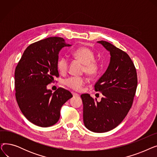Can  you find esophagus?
Returning <instances> with one entry per match:
<instances>
[{
	"label": "esophagus",
	"mask_w": 157,
	"mask_h": 157,
	"mask_svg": "<svg viewBox=\"0 0 157 157\" xmlns=\"http://www.w3.org/2000/svg\"><path fill=\"white\" fill-rule=\"evenodd\" d=\"M72 94L73 95V97H77V96H79V95L76 94V93H74V92H72Z\"/></svg>",
	"instance_id": "1"
}]
</instances>
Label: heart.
Instances as JSON below:
<instances>
[{
	"instance_id": "b5f03b06",
	"label": "heart",
	"mask_w": 157,
	"mask_h": 157,
	"mask_svg": "<svg viewBox=\"0 0 157 157\" xmlns=\"http://www.w3.org/2000/svg\"><path fill=\"white\" fill-rule=\"evenodd\" d=\"M73 57L79 60L84 64L83 71L89 76H94L98 71V64L94 60L95 56L94 52L86 47H80L74 51L72 53ZM69 62L66 57H60L57 62L58 69L61 73H65L68 69ZM86 83V79L80 76H74L66 79L64 81L65 85L69 88L79 91Z\"/></svg>"
}]
</instances>
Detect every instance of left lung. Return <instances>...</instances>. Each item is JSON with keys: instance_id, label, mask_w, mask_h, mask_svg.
<instances>
[{"instance_id": "left-lung-1", "label": "left lung", "mask_w": 157, "mask_h": 157, "mask_svg": "<svg viewBox=\"0 0 157 157\" xmlns=\"http://www.w3.org/2000/svg\"><path fill=\"white\" fill-rule=\"evenodd\" d=\"M110 53L108 68L95 85L103 95L101 101L82 94L83 122L89 130L102 133L117 127L127 116L135 96L137 77L135 66L127 53L104 40L97 41Z\"/></svg>"}]
</instances>
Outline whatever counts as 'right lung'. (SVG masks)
Here are the masks:
<instances>
[{
  "mask_svg": "<svg viewBox=\"0 0 157 157\" xmlns=\"http://www.w3.org/2000/svg\"><path fill=\"white\" fill-rule=\"evenodd\" d=\"M71 44L51 37L29 46L14 72L16 98L25 118L34 125L48 127L59 121L62 106L72 97L62 88L53 93L47 85L59 77L57 62L64 47Z\"/></svg>",
  "mask_w": 157,
  "mask_h": 157,
  "instance_id": "obj_1",
  "label": "right lung"
}]
</instances>
